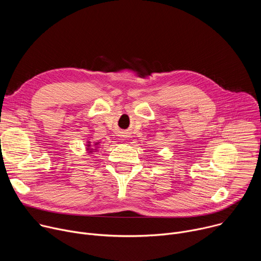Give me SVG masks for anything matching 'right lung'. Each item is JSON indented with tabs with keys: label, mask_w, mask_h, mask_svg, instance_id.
I'll return each mask as SVG.
<instances>
[{
	"label": "right lung",
	"mask_w": 261,
	"mask_h": 261,
	"mask_svg": "<svg viewBox=\"0 0 261 261\" xmlns=\"http://www.w3.org/2000/svg\"><path fill=\"white\" fill-rule=\"evenodd\" d=\"M99 143L100 142H94L93 144L91 143V141H88L87 142V152L92 154L94 152H97L98 148H99Z\"/></svg>",
	"instance_id": "1"
}]
</instances>
